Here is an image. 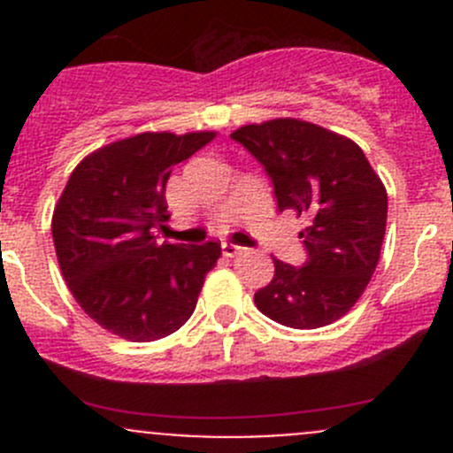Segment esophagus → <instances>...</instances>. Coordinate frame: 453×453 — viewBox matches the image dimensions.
Returning a JSON list of instances; mask_svg holds the SVG:
<instances>
[{
  "instance_id": "esophagus-1",
  "label": "esophagus",
  "mask_w": 453,
  "mask_h": 453,
  "mask_svg": "<svg viewBox=\"0 0 453 453\" xmlns=\"http://www.w3.org/2000/svg\"><path fill=\"white\" fill-rule=\"evenodd\" d=\"M221 250H223V254L226 256H236V254H241V252H245V248H241V245H236V243H227V241H223L221 243Z\"/></svg>"
}]
</instances>
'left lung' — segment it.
<instances>
[{
    "label": "left lung",
    "instance_id": "left-lung-1",
    "mask_svg": "<svg viewBox=\"0 0 453 453\" xmlns=\"http://www.w3.org/2000/svg\"><path fill=\"white\" fill-rule=\"evenodd\" d=\"M265 166L278 210L304 214L307 263L273 258V278L254 294L260 313L291 328H319L362 298L381 254L388 193L364 150L346 135L298 118L232 134Z\"/></svg>",
    "mask_w": 453,
    "mask_h": 453
}]
</instances>
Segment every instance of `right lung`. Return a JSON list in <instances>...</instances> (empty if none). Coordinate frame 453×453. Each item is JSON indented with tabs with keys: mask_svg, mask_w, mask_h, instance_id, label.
Returning <instances> with one entry per match:
<instances>
[{
	"mask_svg": "<svg viewBox=\"0 0 453 453\" xmlns=\"http://www.w3.org/2000/svg\"><path fill=\"white\" fill-rule=\"evenodd\" d=\"M214 131H146L83 157L54 205L58 267L81 309L113 335L153 342L184 326L221 245L157 243L171 219L173 166L214 140Z\"/></svg>",
	"mask_w": 453,
	"mask_h": 453,
	"instance_id": "right-lung-1",
	"label": "right lung"
}]
</instances>
